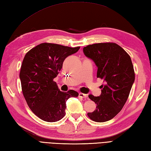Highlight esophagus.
I'll use <instances>...</instances> for the list:
<instances>
[{
    "instance_id": "obj_1",
    "label": "esophagus",
    "mask_w": 151,
    "mask_h": 151,
    "mask_svg": "<svg viewBox=\"0 0 151 151\" xmlns=\"http://www.w3.org/2000/svg\"><path fill=\"white\" fill-rule=\"evenodd\" d=\"M78 97H81V98H87L88 97V95L84 93H80L79 95H78Z\"/></svg>"
}]
</instances>
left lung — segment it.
Wrapping results in <instances>:
<instances>
[{
    "label": "left lung",
    "instance_id": "8db88e82",
    "mask_svg": "<svg viewBox=\"0 0 151 151\" xmlns=\"http://www.w3.org/2000/svg\"><path fill=\"white\" fill-rule=\"evenodd\" d=\"M83 51L97 66V77L104 82L99 97L88 95L97 104V109L88 116L95 122L108 121L122 110L129 96L135 80L132 60L129 54L115 43L89 45Z\"/></svg>",
    "mask_w": 151,
    "mask_h": 151
}]
</instances>
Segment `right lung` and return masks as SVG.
Listing matches in <instances>:
<instances>
[{
  "label": "right lung",
  "mask_w": 151,
  "mask_h": 151,
  "mask_svg": "<svg viewBox=\"0 0 151 151\" xmlns=\"http://www.w3.org/2000/svg\"><path fill=\"white\" fill-rule=\"evenodd\" d=\"M79 49L43 43L25 54L19 74L22 92L28 107L41 119H62L65 115L66 101L78 96V92L71 89L60 91L54 78L62 69L64 60Z\"/></svg>",
  "instance_id": "1"
}]
</instances>
